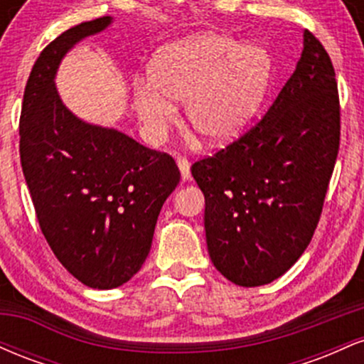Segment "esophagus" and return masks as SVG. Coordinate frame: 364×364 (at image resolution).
<instances>
[{"instance_id":"obj_1","label":"esophagus","mask_w":364,"mask_h":364,"mask_svg":"<svg viewBox=\"0 0 364 364\" xmlns=\"http://www.w3.org/2000/svg\"><path fill=\"white\" fill-rule=\"evenodd\" d=\"M178 168L181 171L183 181H190L191 173H190V162H188L186 157H178Z\"/></svg>"}]
</instances>
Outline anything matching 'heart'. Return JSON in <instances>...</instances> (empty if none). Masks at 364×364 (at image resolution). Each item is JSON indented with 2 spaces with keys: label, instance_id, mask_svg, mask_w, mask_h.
Returning a JSON list of instances; mask_svg holds the SVG:
<instances>
[{
  "label": "heart",
  "instance_id": "obj_1",
  "mask_svg": "<svg viewBox=\"0 0 364 364\" xmlns=\"http://www.w3.org/2000/svg\"><path fill=\"white\" fill-rule=\"evenodd\" d=\"M272 70L262 46L207 32L157 51L149 83L136 85L133 104L145 132L159 136L176 116L171 101H185L188 127L207 144H223L258 111Z\"/></svg>",
  "mask_w": 364,
  "mask_h": 364
}]
</instances>
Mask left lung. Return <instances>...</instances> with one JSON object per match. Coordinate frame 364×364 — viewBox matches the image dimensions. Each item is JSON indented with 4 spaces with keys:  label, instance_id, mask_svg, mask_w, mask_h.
Masks as SVG:
<instances>
[{
    "label": "left lung",
    "instance_id": "1",
    "mask_svg": "<svg viewBox=\"0 0 364 364\" xmlns=\"http://www.w3.org/2000/svg\"><path fill=\"white\" fill-rule=\"evenodd\" d=\"M339 141L336 72L304 31L296 70L262 119L191 166L205 196L208 255L228 281L263 286L298 262L318 225Z\"/></svg>",
    "mask_w": 364,
    "mask_h": 364
}]
</instances>
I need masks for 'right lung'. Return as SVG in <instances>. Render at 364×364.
Instances as JSON below:
<instances>
[{
    "instance_id": "right-lung-1",
    "label": "right lung",
    "mask_w": 364,
    "mask_h": 364,
    "mask_svg": "<svg viewBox=\"0 0 364 364\" xmlns=\"http://www.w3.org/2000/svg\"><path fill=\"white\" fill-rule=\"evenodd\" d=\"M111 16L75 25L37 58L20 112V162L41 231L85 286L112 289L144 265L162 203L179 169L166 152L72 114L54 87L60 61Z\"/></svg>"
}]
</instances>
